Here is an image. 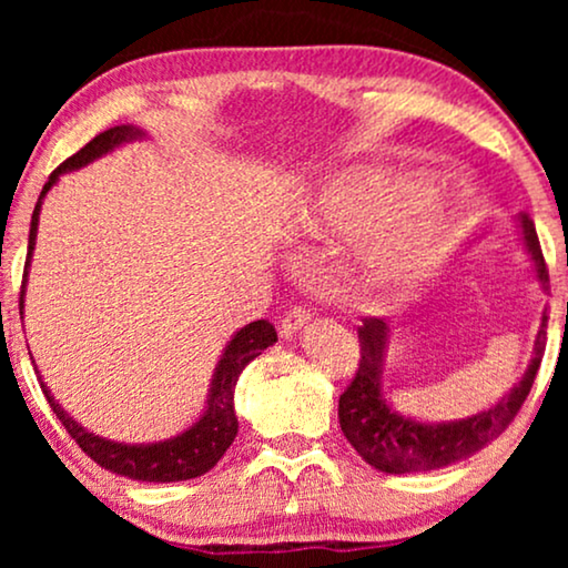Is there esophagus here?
<instances>
[{"label":"esophagus","mask_w":568,"mask_h":568,"mask_svg":"<svg viewBox=\"0 0 568 568\" xmlns=\"http://www.w3.org/2000/svg\"><path fill=\"white\" fill-rule=\"evenodd\" d=\"M307 321H310V310H305V307H292L290 313L284 315L282 325H278V333H282L284 338H290V336H294V333H297Z\"/></svg>","instance_id":"obj_1"}]
</instances>
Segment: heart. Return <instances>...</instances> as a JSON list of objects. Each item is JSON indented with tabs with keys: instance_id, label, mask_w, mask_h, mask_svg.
Wrapping results in <instances>:
<instances>
[{
	"instance_id": "b5f03b06",
	"label": "heart",
	"mask_w": 568,
	"mask_h": 568,
	"mask_svg": "<svg viewBox=\"0 0 568 568\" xmlns=\"http://www.w3.org/2000/svg\"><path fill=\"white\" fill-rule=\"evenodd\" d=\"M468 214L470 196L455 185L362 170L323 185L302 206L297 227L317 240L364 237L356 278L372 292H406L445 266Z\"/></svg>"
}]
</instances>
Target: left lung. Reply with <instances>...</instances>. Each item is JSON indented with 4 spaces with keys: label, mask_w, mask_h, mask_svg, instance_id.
<instances>
[{
    "label": "left lung",
    "mask_w": 568,
    "mask_h": 568,
    "mask_svg": "<svg viewBox=\"0 0 568 568\" xmlns=\"http://www.w3.org/2000/svg\"><path fill=\"white\" fill-rule=\"evenodd\" d=\"M519 227H523L525 247L532 258L535 276L540 278L542 290H548V268L540 251L538 232L525 212L519 214ZM546 323L548 315H542V325L538 338H535V356L525 377L494 408L460 418V422L422 424L387 406L383 395V362L390 328L383 317H364L359 331H356L362 354L359 367H356L352 385L338 398L341 432L372 468L398 473V476L400 473L437 470L463 460V457H470L515 422L525 398L530 395L542 354H546Z\"/></svg>",
    "instance_id": "left-lung-1"
}]
</instances>
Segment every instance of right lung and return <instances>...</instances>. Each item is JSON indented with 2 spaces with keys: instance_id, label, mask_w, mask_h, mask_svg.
Listing matches in <instances>:
<instances>
[{
  "instance_id": "right-lung-1",
  "label": "right lung",
  "mask_w": 568,
  "mask_h": 568,
  "mask_svg": "<svg viewBox=\"0 0 568 568\" xmlns=\"http://www.w3.org/2000/svg\"><path fill=\"white\" fill-rule=\"evenodd\" d=\"M144 136L142 131L134 126H113L98 134L92 142L82 146L80 152L72 154V158L61 162V165L53 170L49 183L43 185L41 199L33 209V220H30V235H28V261H26V274H22V290H20V310H22V297H26V278H28V266L30 255H33L36 247V235H38V214H41L43 196L49 193L53 183L59 181L61 173L67 170H77L88 165L100 154L111 152L113 146H119L129 139ZM276 341V328L268 321H255L247 323L245 328L235 333V338L230 341L227 348H224L220 364H216L212 387H209V400L204 416L199 418L196 424L189 426L183 434H178L173 439L165 442H152V445H121V442H111L103 437H95V434L84 429L74 422L72 416L67 414L64 408L53 400L49 387L43 385V377L38 375V383H41V390L53 408V414L61 422V426L69 432L84 455L90 460H95L100 468L119 473V476L134 478V480H150V484H173V480H189L204 476L220 463V457L227 453L232 442L237 437V416H235V385L240 372H243L247 364H251L255 356H258L263 348H268Z\"/></svg>"
}]
</instances>
